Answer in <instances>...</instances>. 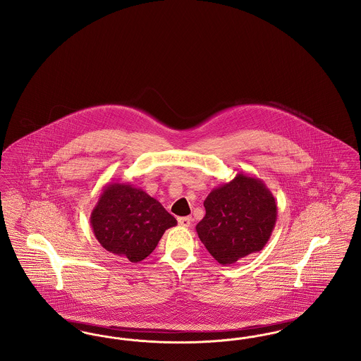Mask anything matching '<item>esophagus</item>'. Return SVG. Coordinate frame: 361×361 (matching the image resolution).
<instances>
[{"instance_id":"esophagus-1","label":"esophagus","mask_w":361,"mask_h":361,"mask_svg":"<svg viewBox=\"0 0 361 361\" xmlns=\"http://www.w3.org/2000/svg\"><path fill=\"white\" fill-rule=\"evenodd\" d=\"M177 221H178V224H180V226H183V227H189V226H190V222H192V219H190L189 216L178 218Z\"/></svg>"}]
</instances>
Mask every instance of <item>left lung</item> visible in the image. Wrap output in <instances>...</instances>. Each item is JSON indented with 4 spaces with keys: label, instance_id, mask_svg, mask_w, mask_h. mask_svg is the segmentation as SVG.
Wrapping results in <instances>:
<instances>
[{
    "label": "left lung",
    "instance_id": "1",
    "mask_svg": "<svg viewBox=\"0 0 361 361\" xmlns=\"http://www.w3.org/2000/svg\"><path fill=\"white\" fill-rule=\"evenodd\" d=\"M204 208L206 215L196 231L209 255L222 265L262 250L277 219L272 192L262 180L243 173L212 189Z\"/></svg>",
    "mask_w": 361,
    "mask_h": 361
}]
</instances>
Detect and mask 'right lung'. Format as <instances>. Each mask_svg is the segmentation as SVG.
Returning <instances> with one entry per match:
<instances>
[{"instance_id":"right-lung-1","label":"right lung","mask_w":361,"mask_h":361,"mask_svg":"<svg viewBox=\"0 0 361 361\" xmlns=\"http://www.w3.org/2000/svg\"><path fill=\"white\" fill-rule=\"evenodd\" d=\"M177 224L162 204L128 183H108L90 214L96 240L115 256L139 262Z\"/></svg>"}]
</instances>
